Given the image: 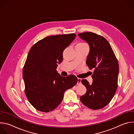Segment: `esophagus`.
Returning <instances> with one entry per match:
<instances>
[{
    "label": "esophagus",
    "instance_id": "34e87169",
    "mask_svg": "<svg viewBox=\"0 0 134 134\" xmlns=\"http://www.w3.org/2000/svg\"><path fill=\"white\" fill-rule=\"evenodd\" d=\"M81 81H82V79H80V78H78V80H77V85L81 84Z\"/></svg>",
    "mask_w": 134,
    "mask_h": 134
}]
</instances>
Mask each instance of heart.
I'll return each mask as SVG.
<instances>
[{
  "label": "heart",
  "instance_id": "heart-1",
  "mask_svg": "<svg viewBox=\"0 0 134 134\" xmlns=\"http://www.w3.org/2000/svg\"><path fill=\"white\" fill-rule=\"evenodd\" d=\"M78 44H79V45H86V44H85L84 43H80Z\"/></svg>",
  "mask_w": 134,
  "mask_h": 134
}]
</instances>
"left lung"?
Returning a JSON list of instances; mask_svg holds the SVG:
<instances>
[{"label":"left lung","mask_w":134,"mask_h":134,"mask_svg":"<svg viewBox=\"0 0 134 134\" xmlns=\"http://www.w3.org/2000/svg\"><path fill=\"white\" fill-rule=\"evenodd\" d=\"M78 35L89 45L86 64L90 69H94L92 84L86 80L81 81L87 90L80 100L90 109H100L109 103L116 92L119 74L118 60L104 37L90 32Z\"/></svg>","instance_id":"8db88e82"}]
</instances>
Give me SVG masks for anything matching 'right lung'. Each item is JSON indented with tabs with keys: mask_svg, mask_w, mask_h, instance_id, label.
Masks as SVG:
<instances>
[{
	"mask_svg": "<svg viewBox=\"0 0 134 134\" xmlns=\"http://www.w3.org/2000/svg\"><path fill=\"white\" fill-rule=\"evenodd\" d=\"M76 34L52 35L38 41L31 48L23 70L25 93L36 110L48 112L62 102L65 92L75 85L73 75L63 77L57 71L63 59L64 50Z\"/></svg>",
	"mask_w": 134,
	"mask_h": 134,
	"instance_id": "1",
	"label": "right lung"
}]
</instances>
